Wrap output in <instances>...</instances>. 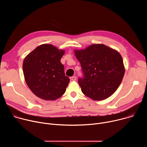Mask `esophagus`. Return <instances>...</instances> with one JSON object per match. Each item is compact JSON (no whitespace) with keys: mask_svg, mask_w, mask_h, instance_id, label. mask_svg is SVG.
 I'll return each instance as SVG.
<instances>
[{"mask_svg":"<svg viewBox=\"0 0 147 147\" xmlns=\"http://www.w3.org/2000/svg\"><path fill=\"white\" fill-rule=\"evenodd\" d=\"M70 79L71 81H76V76L71 77L70 78Z\"/></svg>","mask_w":147,"mask_h":147,"instance_id":"esophagus-1","label":"esophagus"}]
</instances>
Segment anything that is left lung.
Instances as JSON below:
<instances>
[{
    "mask_svg": "<svg viewBox=\"0 0 147 147\" xmlns=\"http://www.w3.org/2000/svg\"><path fill=\"white\" fill-rule=\"evenodd\" d=\"M80 61L83 77L78 84L82 93L94 100H103L118 88L125 69L120 54L103 44H92L74 50Z\"/></svg>",
    "mask_w": 147,
    "mask_h": 147,
    "instance_id": "8db88e82",
    "label": "left lung"
}]
</instances>
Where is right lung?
<instances>
[{"label":"right lung","instance_id":"1","mask_svg":"<svg viewBox=\"0 0 147 147\" xmlns=\"http://www.w3.org/2000/svg\"><path fill=\"white\" fill-rule=\"evenodd\" d=\"M65 52L52 45L42 44L24 58L25 81L36 96L55 100L66 92L70 79L65 76L64 66L60 62Z\"/></svg>","mask_w":147,"mask_h":147}]
</instances>
